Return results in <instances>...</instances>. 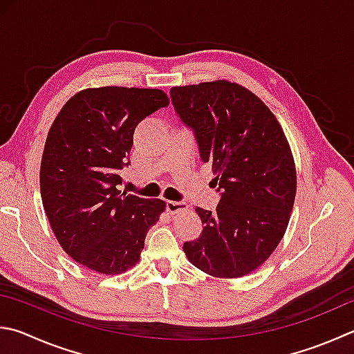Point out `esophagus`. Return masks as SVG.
I'll list each match as a JSON object with an SVG mask.
<instances>
[{
	"label": "esophagus",
	"instance_id": "obj_1",
	"mask_svg": "<svg viewBox=\"0 0 354 354\" xmlns=\"http://www.w3.org/2000/svg\"><path fill=\"white\" fill-rule=\"evenodd\" d=\"M167 212H169V214H178V212H181V210H187L189 209V205L185 204V203H183V201H167Z\"/></svg>",
	"mask_w": 354,
	"mask_h": 354
}]
</instances>
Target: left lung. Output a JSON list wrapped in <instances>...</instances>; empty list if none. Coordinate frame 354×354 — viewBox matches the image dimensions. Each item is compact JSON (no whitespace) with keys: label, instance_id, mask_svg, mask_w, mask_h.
<instances>
[{"label":"left lung","instance_id":"1","mask_svg":"<svg viewBox=\"0 0 354 354\" xmlns=\"http://www.w3.org/2000/svg\"><path fill=\"white\" fill-rule=\"evenodd\" d=\"M170 95L223 192L214 214L195 209L204 227L199 239L184 243V252L212 277H244L286 232L297 190L291 147L272 111L239 83L173 86Z\"/></svg>","mask_w":354,"mask_h":354}]
</instances>
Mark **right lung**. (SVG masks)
<instances>
[{"label":"right lung","instance_id":"add662e5","mask_svg":"<svg viewBox=\"0 0 354 354\" xmlns=\"http://www.w3.org/2000/svg\"><path fill=\"white\" fill-rule=\"evenodd\" d=\"M170 104L156 88L100 86L71 97L49 128L40 167L44 212L63 250L105 275L140 259L147 232L165 212L162 199L118 189L140 120Z\"/></svg>","mask_w":354,"mask_h":354}]
</instances>
